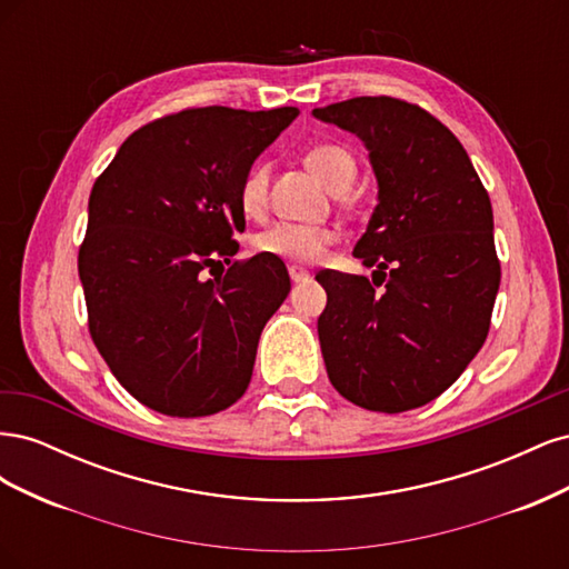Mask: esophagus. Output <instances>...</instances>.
<instances>
[{
  "label": "esophagus",
  "instance_id": "34e87169",
  "mask_svg": "<svg viewBox=\"0 0 569 569\" xmlns=\"http://www.w3.org/2000/svg\"><path fill=\"white\" fill-rule=\"evenodd\" d=\"M289 278L295 284H301V282L311 280V272H308L306 268H299V266H289Z\"/></svg>",
  "mask_w": 569,
  "mask_h": 569
}]
</instances>
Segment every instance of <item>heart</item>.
<instances>
[{
	"label": "heart",
	"mask_w": 569,
	"mask_h": 569,
	"mask_svg": "<svg viewBox=\"0 0 569 569\" xmlns=\"http://www.w3.org/2000/svg\"><path fill=\"white\" fill-rule=\"evenodd\" d=\"M306 166L313 176L337 192L349 187L356 178V161L351 151L339 144H318L306 153ZM268 201V166L256 161L239 184V206L247 216H261ZM337 242V232L320 226H299V222H274L268 230L258 232L253 247L266 253L282 258V261L311 263Z\"/></svg>",
	"instance_id": "1"
}]
</instances>
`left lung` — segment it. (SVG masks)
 Listing matches in <instances>:
<instances>
[{
  "instance_id": "8db88e82",
  "label": "left lung",
  "mask_w": 569,
  "mask_h": 569,
  "mask_svg": "<svg viewBox=\"0 0 569 569\" xmlns=\"http://www.w3.org/2000/svg\"><path fill=\"white\" fill-rule=\"evenodd\" d=\"M313 116L368 149L377 206L353 256L382 274H316L327 291L318 318L327 375L366 410L420 408L458 380L489 335L501 284L489 194L456 134L416 104L356 97Z\"/></svg>"
}]
</instances>
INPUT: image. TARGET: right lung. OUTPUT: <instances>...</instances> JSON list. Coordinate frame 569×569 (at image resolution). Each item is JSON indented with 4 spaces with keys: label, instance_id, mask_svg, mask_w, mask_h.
Wrapping results in <instances>:
<instances>
[{
    "label": "right lung",
    "instance_id": "obj_1",
    "mask_svg": "<svg viewBox=\"0 0 569 569\" xmlns=\"http://www.w3.org/2000/svg\"><path fill=\"white\" fill-rule=\"evenodd\" d=\"M297 116L187 109L132 132L97 178L78 253L90 335L147 408L203 418L247 391L291 282L274 256L230 261L247 226L239 184ZM222 262L226 276L202 278Z\"/></svg>",
    "mask_w": 569,
    "mask_h": 569
}]
</instances>
